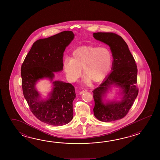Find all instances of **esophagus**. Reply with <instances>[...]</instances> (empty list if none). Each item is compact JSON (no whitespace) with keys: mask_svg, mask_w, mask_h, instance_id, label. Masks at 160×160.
I'll return each mask as SVG.
<instances>
[{"mask_svg":"<svg viewBox=\"0 0 160 160\" xmlns=\"http://www.w3.org/2000/svg\"><path fill=\"white\" fill-rule=\"evenodd\" d=\"M88 92V90L87 89H85V90H82L81 92H79V94H82L83 93H84L85 92Z\"/></svg>","mask_w":160,"mask_h":160,"instance_id":"1","label":"esophagus"}]
</instances>
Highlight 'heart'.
<instances>
[{
  "mask_svg": "<svg viewBox=\"0 0 160 160\" xmlns=\"http://www.w3.org/2000/svg\"><path fill=\"white\" fill-rule=\"evenodd\" d=\"M112 64V55L108 48L82 47L75 49L72 58H66L63 69L68 81L75 82L81 77L82 69L86 76L84 81H101L109 72Z\"/></svg>",
  "mask_w": 160,
  "mask_h": 160,
  "instance_id": "obj_1",
  "label": "heart"
}]
</instances>
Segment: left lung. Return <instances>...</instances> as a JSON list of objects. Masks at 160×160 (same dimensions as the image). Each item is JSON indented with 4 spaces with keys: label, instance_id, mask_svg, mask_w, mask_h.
<instances>
[{
    "label": "left lung",
    "instance_id": "8db88e82",
    "mask_svg": "<svg viewBox=\"0 0 160 160\" xmlns=\"http://www.w3.org/2000/svg\"><path fill=\"white\" fill-rule=\"evenodd\" d=\"M95 39L109 45L112 52V71L93 91L94 114L102 122H112L126 116L137 98L138 88L137 67L128 44L122 38L112 32H95ZM112 85L123 89L121 101L104 103L102 97Z\"/></svg>",
    "mask_w": 160,
    "mask_h": 160
}]
</instances>
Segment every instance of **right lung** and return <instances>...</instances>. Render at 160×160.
<instances>
[{"instance_id":"right-lung-1","label":"right lung","mask_w":160,"mask_h":160,"mask_svg":"<svg viewBox=\"0 0 160 160\" xmlns=\"http://www.w3.org/2000/svg\"><path fill=\"white\" fill-rule=\"evenodd\" d=\"M72 31H65L34 42L21 66L22 87L24 98L32 114L43 122L62 126L73 118L74 87L60 81L52 82L53 89L46 100L40 99L35 88L38 81L48 78L52 81L54 72L63 69L65 48L74 39Z\"/></svg>"}]
</instances>
